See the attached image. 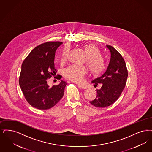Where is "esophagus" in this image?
<instances>
[{
  "label": "esophagus",
  "mask_w": 152,
  "mask_h": 152,
  "mask_svg": "<svg viewBox=\"0 0 152 152\" xmlns=\"http://www.w3.org/2000/svg\"><path fill=\"white\" fill-rule=\"evenodd\" d=\"M78 86L79 88H82V89H87V87L85 86V85H80V84H78Z\"/></svg>",
  "instance_id": "1"
}]
</instances>
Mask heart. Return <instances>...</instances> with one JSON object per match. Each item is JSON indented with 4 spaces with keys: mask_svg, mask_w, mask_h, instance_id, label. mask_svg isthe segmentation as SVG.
Returning a JSON list of instances; mask_svg holds the SVG:
<instances>
[{
    "mask_svg": "<svg viewBox=\"0 0 152 152\" xmlns=\"http://www.w3.org/2000/svg\"><path fill=\"white\" fill-rule=\"evenodd\" d=\"M83 49L87 55L85 61L91 72L94 74H98L102 72L106 68V62L101 56V52L98 46L92 44H88L83 46ZM69 50L68 46H65L63 49L61 55L62 62L66 59ZM86 73L87 70L85 67L74 65L66 67L64 72L66 78L78 83L83 80Z\"/></svg>",
    "mask_w": 152,
    "mask_h": 152,
    "instance_id": "heart-1",
    "label": "heart"
}]
</instances>
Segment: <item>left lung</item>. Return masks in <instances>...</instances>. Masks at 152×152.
I'll return each instance as SVG.
<instances>
[{
	"mask_svg": "<svg viewBox=\"0 0 152 152\" xmlns=\"http://www.w3.org/2000/svg\"><path fill=\"white\" fill-rule=\"evenodd\" d=\"M111 52V59L106 72L100 77L91 81L95 85L100 83L101 88L96 89L97 95L90 103L96 107H106L116 101L123 91L128 77L125 61L112 46L106 45Z\"/></svg>",
	"mask_w": 152,
	"mask_h": 152,
	"instance_id": "left-lung-1",
	"label": "left lung"
}]
</instances>
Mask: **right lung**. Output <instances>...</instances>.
<instances>
[{
  "label": "right lung",
  "instance_id": "1",
  "mask_svg": "<svg viewBox=\"0 0 152 152\" xmlns=\"http://www.w3.org/2000/svg\"><path fill=\"white\" fill-rule=\"evenodd\" d=\"M62 42H47L36 46L21 65L19 85L26 101L39 110H48L55 106L64 96L65 81L49 87L47 79L56 72L54 56Z\"/></svg>",
  "mask_w": 152,
  "mask_h": 152
}]
</instances>
